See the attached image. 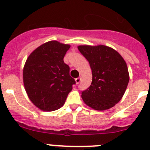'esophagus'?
<instances>
[{"instance_id": "1", "label": "esophagus", "mask_w": 150, "mask_h": 150, "mask_svg": "<svg viewBox=\"0 0 150 150\" xmlns=\"http://www.w3.org/2000/svg\"><path fill=\"white\" fill-rule=\"evenodd\" d=\"M80 80H81V79L79 77L76 78V79H75V81H76V84H79V83H80Z\"/></svg>"}]
</instances>
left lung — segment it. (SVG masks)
Listing matches in <instances>:
<instances>
[{
    "instance_id": "obj_1",
    "label": "left lung",
    "mask_w": 150,
    "mask_h": 150,
    "mask_svg": "<svg viewBox=\"0 0 150 150\" xmlns=\"http://www.w3.org/2000/svg\"><path fill=\"white\" fill-rule=\"evenodd\" d=\"M92 73V81L82 91V98L97 110H105L120 101L129 82L127 64L119 52L108 46H79Z\"/></svg>"
}]
</instances>
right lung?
I'll list each match as a JSON object with an SVG mask.
<instances>
[{"label":"right lung","instance_id":"right-lung-1","mask_svg":"<svg viewBox=\"0 0 150 150\" xmlns=\"http://www.w3.org/2000/svg\"><path fill=\"white\" fill-rule=\"evenodd\" d=\"M70 46L50 41L36 49L28 58L23 81L30 100L39 109L53 111L64 105L76 82L64 57Z\"/></svg>","mask_w":150,"mask_h":150}]
</instances>
